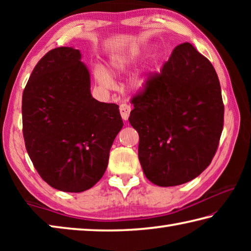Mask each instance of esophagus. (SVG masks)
<instances>
[{
    "mask_svg": "<svg viewBox=\"0 0 251 251\" xmlns=\"http://www.w3.org/2000/svg\"><path fill=\"white\" fill-rule=\"evenodd\" d=\"M130 110L131 107L129 104H126V103H123L120 106V112H121V116L124 121H127L129 117V114H130Z\"/></svg>",
    "mask_w": 251,
    "mask_h": 251,
    "instance_id": "esophagus-1",
    "label": "esophagus"
}]
</instances>
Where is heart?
Wrapping results in <instances>:
<instances>
[{
    "instance_id": "b5f03b06",
    "label": "heart",
    "mask_w": 251,
    "mask_h": 251,
    "mask_svg": "<svg viewBox=\"0 0 251 251\" xmlns=\"http://www.w3.org/2000/svg\"><path fill=\"white\" fill-rule=\"evenodd\" d=\"M138 56L135 54L129 55H116L109 62V69L113 74H124L128 72L137 62ZM95 79L101 86L110 87L113 84L112 76L108 73V71L103 66H96L94 70ZM148 83V75L143 72L134 74L129 79V85L135 90H143Z\"/></svg>"
}]
</instances>
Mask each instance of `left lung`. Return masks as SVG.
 Masks as SVG:
<instances>
[{"label":"left lung","instance_id":"left-lung-1","mask_svg":"<svg viewBox=\"0 0 251 251\" xmlns=\"http://www.w3.org/2000/svg\"><path fill=\"white\" fill-rule=\"evenodd\" d=\"M138 158L148 180L177 186L201 175L217 151L224 126L218 76L190 43L174 49L160 74L131 100Z\"/></svg>","mask_w":251,"mask_h":251}]
</instances>
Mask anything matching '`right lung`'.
Segmentation results:
<instances>
[{"label":"right lung","instance_id":"add662e5","mask_svg":"<svg viewBox=\"0 0 251 251\" xmlns=\"http://www.w3.org/2000/svg\"><path fill=\"white\" fill-rule=\"evenodd\" d=\"M74 48H57L34 67L22 97L23 136L34 167L66 193L92 188L107 168L123 127L118 105L91 94V74Z\"/></svg>","mask_w":251,"mask_h":251}]
</instances>
